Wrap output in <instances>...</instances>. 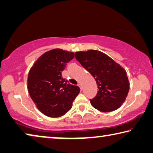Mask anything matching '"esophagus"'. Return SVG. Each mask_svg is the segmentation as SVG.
I'll list each match as a JSON object with an SVG mask.
<instances>
[{
    "mask_svg": "<svg viewBox=\"0 0 153 153\" xmlns=\"http://www.w3.org/2000/svg\"><path fill=\"white\" fill-rule=\"evenodd\" d=\"M78 86L80 87V89H81V90H82V87H81V85L80 84V83H79V84H78Z\"/></svg>",
    "mask_w": 153,
    "mask_h": 153,
    "instance_id": "1",
    "label": "esophagus"
}]
</instances>
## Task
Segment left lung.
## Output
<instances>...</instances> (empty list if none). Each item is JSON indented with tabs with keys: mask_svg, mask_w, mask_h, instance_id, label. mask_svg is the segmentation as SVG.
I'll return each mask as SVG.
<instances>
[{
	"mask_svg": "<svg viewBox=\"0 0 153 153\" xmlns=\"http://www.w3.org/2000/svg\"><path fill=\"white\" fill-rule=\"evenodd\" d=\"M75 57L94 77L98 85L97 96L90 100L91 106L104 112L114 111L121 107L129 90L126 70L97 50L77 51Z\"/></svg>",
	"mask_w": 153,
	"mask_h": 153,
	"instance_id": "obj_1",
	"label": "left lung"
}]
</instances>
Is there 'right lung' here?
Returning a JSON list of instances; mask_svg holds the SVG:
<instances>
[{"label":"right lung","mask_w":153,"mask_h":153,"mask_svg":"<svg viewBox=\"0 0 153 153\" xmlns=\"http://www.w3.org/2000/svg\"><path fill=\"white\" fill-rule=\"evenodd\" d=\"M74 52L54 49L41 55L30 69L27 91L42 114L57 118L67 113L80 92L78 86L68 83L62 76Z\"/></svg>","instance_id":"right-lung-1"}]
</instances>
